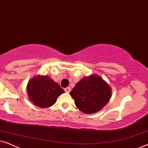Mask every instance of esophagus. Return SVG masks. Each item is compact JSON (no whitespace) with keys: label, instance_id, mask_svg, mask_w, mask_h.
<instances>
[{"label":"esophagus","instance_id":"obj_1","mask_svg":"<svg viewBox=\"0 0 148 148\" xmlns=\"http://www.w3.org/2000/svg\"><path fill=\"white\" fill-rule=\"evenodd\" d=\"M64 92H66V93H69L71 92V89L70 87H67V88H64Z\"/></svg>","mask_w":148,"mask_h":148}]
</instances>
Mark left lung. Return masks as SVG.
Instances as JSON below:
<instances>
[{
  "label": "left lung",
  "instance_id": "left-lung-1",
  "mask_svg": "<svg viewBox=\"0 0 148 148\" xmlns=\"http://www.w3.org/2000/svg\"><path fill=\"white\" fill-rule=\"evenodd\" d=\"M111 88L97 75L80 80L70 92L79 110L85 114H94L102 110L111 98Z\"/></svg>",
  "mask_w": 148,
  "mask_h": 148
}]
</instances>
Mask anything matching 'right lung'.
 Returning a JSON list of instances; mask_svg holds the SVG:
<instances>
[{
	"mask_svg": "<svg viewBox=\"0 0 148 148\" xmlns=\"http://www.w3.org/2000/svg\"><path fill=\"white\" fill-rule=\"evenodd\" d=\"M27 92L29 100L40 108L54 105L58 97L64 93L57 83L46 75H37L29 80Z\"/></svg>",
	"mask_w": 148,
	"mask_h": 148,
	"instance_id": "right-lung-1",
	"label": "right lung"
}]
</instances>
